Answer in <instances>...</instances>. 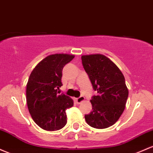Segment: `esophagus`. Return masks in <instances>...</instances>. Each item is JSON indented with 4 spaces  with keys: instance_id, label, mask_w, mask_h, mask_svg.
Returning <instances> with one entry per match:
<instances>
[{
    "instance_id": "esophagus-1",
    "label": "esophagus",
    "mask_w": 153,
    "mask_h": 153,
    "mask_svg": "<svg viewBox=\"0 0 153 153\" xmlns=\"http://www.w3.org/2000/svg\"><path fill=\"white\" fill-rule=\"evenodd\" d=\"M75 102H77V103H80V102L84 101L85 97H83V96H80V97H78V98H75Z\"/></svg>"
}]
</instances>
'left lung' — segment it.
I'll use <instances>...</instances> for the list:
<instances>
[{
    "label": "left lung",
    "mask_w": 153,
    "mask_h": 153,
    "mask_svg": "<svg viewBox=\"0 0 153 153\" xmlns=\"http://www.w3.org/2000/svg\"><path fill=\"white\" fill-rule=\"evenodd\" d=\"M81 59L97 92L91 100L92 110L85 115V121L93 128H108L115 123L125 109L128 96L125 78L116 65L104 55H83Z\"/></svg>",
    "instance_id": "left-lung-1"
}]
</instances>
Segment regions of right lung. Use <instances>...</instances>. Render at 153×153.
<instances>
[{
    "label": "right lung",
    "instance_id": "1",
    "mask_svg": "<svg viewBox=\"0 0 153 153\" xmlns=\"http://www.w3.org/2000/svg\"><path fill=\"white\" fill-rule=\"evenodd\" d=\"M74 57L66 53L49 55L30 74L27 83V104L35 123L44 130L57 131L66 125L65 110L73 106V100L67 95H59L57 89L62 85L63 68Z\"/></svg>",
    "mask_w": 153,
    "mask_h": 153
}]
</instances>
